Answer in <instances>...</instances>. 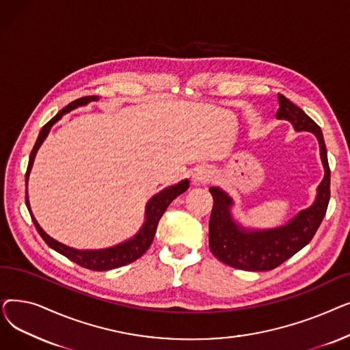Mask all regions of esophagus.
<instances>
[{
    "label": "esophagus",
    "mask_w": 350,
    "mask_h": 350,
    "mask_svg": "<svg viewBox=\"0 0 350 350\" xmlns=\"http://www.w3.org/2000/svg\"><path fill=\"white\" fill-rule=\"evenodd\" d=\"M211 178V172L208 169H198L193 176L194 185H206V183Z\"/></svg>",
    "instance_id": "obj_1"
}]
</instances>
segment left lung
<instances>
[{
  "mask_svg": "<svg viewBox=\"0 0 350 350\" xmlns=\"http://www.w3.org/2000/svg\"><path fill=\"white\" fill-rule=\"evenodd\" d=\"M278 119L289 120L297 132H312L321 149L325 177L309 208L299 211L285 226L271 230H245L231 217V197L221 189L211 187L214 206L210 215L208 241L217 258L237 269L271 271L310 243L326 214L330 198V169L321 127L301 107L278 94Z\"/></svg>",
  "mask_w": 350,
  "mask_h": 350,
  "instance_id": "1",
  "label": "left lung"
}]
</instances>
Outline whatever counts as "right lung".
Masks as SVG:
<instances>
[{"label": "right lung", "mask_w": 350, "mask_h": 350, "mask_svg": "<svg viewBox=\"0 0 350 350\" xmlns=\"http://www.w3.org/2000/svg\"><path fill=\"white\" fill-rule=\"evenodd\" d=\"M92 100H98V96H83V98H79L77 100L70 102L68 106H65L61 110V112H58L57 116H53L41 129L40 136H38V139H36V143H35L33 149H32V152L29 154V163H28L27 174H25V186H27V183H28V177H29V172H31L32 164H33L35 154H36V152H38L40 146L42 144L45 137L48 136L52 124L55 122H58L65 113L69 112V110L77 109L78 106L88 105ZM189 186H190L189 180H183V181L178 183V185L170 186L167 189H164L163 191H160L159 194L153 196L150 198L149 203H147V206H146V221H144L143 227L140 228V231L132 238V240H129V241H126L123 244H119L116 247H112V248H106V250L81 251V250L66 247V245L58 243L57 240H53V238H51L40 227V224L36 223V219L33 218V215L31 213V208H29V201H28V193L27 191H25V203H27V207L29 210L32 221L35 224V228L38 230L40 235L44 238V241L52 250H55L57 252L65 255L66 258H69L73 262H77L78 265H81L83 268H88V269H92V271H109V269L119 268V267H123V265H127V264L136 261L137 258H140V256L147 250H149V247L153 243V238H154V234H156V230H157V224L160 221L161 215L164 214L165 208L169 207V204L172 203V201L177 196H180L181 193H185L189 189Z\"/></svg>", "instance_id": "add662e5"}]
</instances>
